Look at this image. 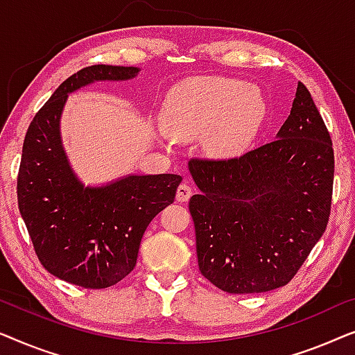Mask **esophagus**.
Masks as SVG:
<instances>
[{
	"instance_id": "1",
	"label": "esophagus",
	"mask_w": 355,
	"mask_h": 355,
	"mask_svg": "<svg viewBox=\"0 0 355 355\" xmlns=\"http://www.w3.org/2000/svg\"><path fill=\"white\" fill-rule=\"evenodd\" d=\"M191 194H193V188L189 187V184L184 182V183H182L178 187V189H177V201L178 202H187L189 198H191Z\"/></svg>"
}]
</instances>
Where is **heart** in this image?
Segmentation results:
<instances>
[{
    "mask_svg": "<svg viewBox=\"0 0 355 355\" xmlns=\"http://www.w3.org/2000/svg\"><path fill=\"white\" fill-rule=\"evenodd\" d=\"M267 117L261 89L236 78L202 77L177 85L168 92L162 123L178 138L207 132V146L222 156L246 146Z\"/></svg>",
    "mask_w": 355,
    "mask_h": 355,
    "instance_id": "obj_1",
    "label": "heart"
}]
</instances>
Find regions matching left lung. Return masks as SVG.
I'll use <instances>...</instances> for the list:
<instances>
[{
    "mask_svg": "<svg viewBox=\"0 0 355 355\" xmlns=\"http://www.w3.org/2000/svg\"><path fill=\"white\" fill-rule=\"evenodd\" d=\"M201 193L189 199L202 277L232 294L288 284L306 262L331 212L334 153L306 88L278 138L228 159L193 157Z\"/></svg>",
    "mask_w": 355,
    "mask_h": 355,
    "instance_id": "left-lung-1",
    "label": "left lung"
}]
</instances>
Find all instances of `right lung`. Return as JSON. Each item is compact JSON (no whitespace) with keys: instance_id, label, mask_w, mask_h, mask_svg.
Returning <instances> with one entry per match:
<instances>
[{"instance_id":"right-lung-1","label":"right lung","mask_w":355,"mask_h":355,"mask_svg":"<svg viewBox=\"0 0 355 355\" xmlns=\"http://www.w3.org/2000/svg\"><path fill=\"white\" fill-rule=\"evenodd\" d=\"M137 73V67L104 64L80 69L35 114L24 139L17 202L35 254L49 273L82 288H109L133 270L144 232L173 202L182 182L162 173L83 188L69 167L59 138L67 93L94 80Z\"/></svg>"}]
</instances>
